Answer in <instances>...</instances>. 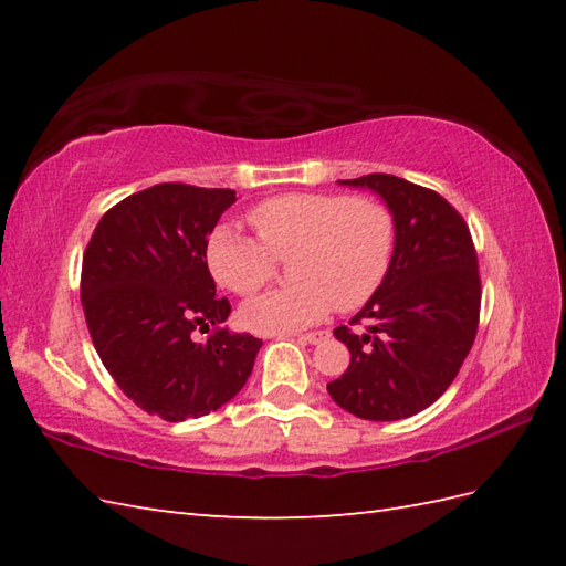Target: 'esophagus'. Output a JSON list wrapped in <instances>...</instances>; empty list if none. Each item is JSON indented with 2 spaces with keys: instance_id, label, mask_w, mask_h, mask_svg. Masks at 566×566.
Masks as SVG:
<instances>
[{
  "instance_id": "34e87169",
  "label": "esophagus",
  "mask_w": 566,
  "mask_h": 566,
  "mask_svg": "<svg viewBox=\"0 0 566 566\" xmlns=\"http://www.w3.org/2000/svg\"><path fill=\"white\" fill-rule=\"evenodd\" d=\"M328 338H331V331H314V333H304V335H298V340L306 343V345H318V343L328 340Z\"/></svg>"
}]
</instances>
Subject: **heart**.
I'll return each instance as SVG.
<instances>
[{
  "instance_id": "1",
  "label": "heart",
  "mask_w": 566,
  "mask_h": 566,
  "mask_svg": "<svg viewBox=\"0 0 566 566\" xmlns=\"http://www.w3.org/2000/svg\"><path fill=\"white\" fill-rule=\"evenodd\" d=\"M250 223L260 243L228 226L207 245L213 280L235 294H255L274 276V260H292V286L260 294L240 311L258 333H292L335 306L355 311L379 290L394 255V216L375 199L284 195L258 203Z\"/></svg>"
}]
</instances>
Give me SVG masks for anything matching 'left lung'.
I'll list each match as a JSON object with an SVG mask.
<instances>
[{"label": "left lung", "mask_w": 566, "mask_h": 566, "mask_svg": "<svg viewBox=\"0 0 566 566\" xmlns=\"http://www.w3.org/2000/svg\"><path fill=\"white\" fill-rule=\"evenodd\" d=\"M369 189L394 216V255L379 290L347 326L333 331L350 367L331 399L365 420H401L436 403L472 350L482 282L464 219L438 191L394 175L338 179Z\"/></svg>", "instance_id": "obj_1"}]
</instances>
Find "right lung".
<instances>
[{"label": "right lung", "mask_w": 566, "mask_h": 566, "mask_svg": "<svg viewBox=\"0 0 566 566\" xmlns=\"http://www.w3.org/2000/svg\"><path fill=\"white\" fill-rule=\"evenodd\" d=\"M233 201V189L155 185L106 211L84 250L94 350L130 401L170 423L231 401L262 347L223 326L231 304L216 296L207 264L209 235Z\"/></svg>", "instance_id": "add662e5"}]
</instances>
